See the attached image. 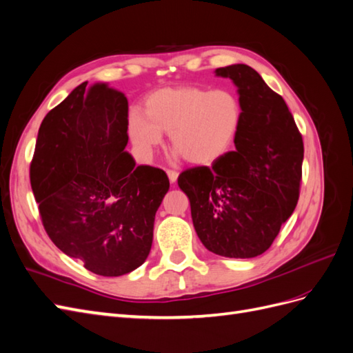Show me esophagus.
<instances>
[{"instance_id":"obj_1","label":"esophagus","mask_w":353,"mask_h":353,"mask_svg":"<svg viewBox=\"0 0 353 353\" xmlns=\"http://www.w3.org/2000/svg\"><path fill=\"white\" fill-rule=\"evenodd\" d=\"M166 174H168V178H169V181L170 183H176V179H178V172H175V170H170V169H168L166 170Z\"/></svg>"}]
</instances>
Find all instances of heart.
<instances>
[{"mask_svg":"<svg viewBox=\"0 0 353 353\" xmlns=\"http://www.w3.org/2000/svg\"><path fill=\"white\" fill-rule=\"evenodd\" d=\"M241 119V104L231 91L176 87L153 92L145 101V114L140 110L131 114L128 131L145 156L153 154L168 132L178 156L209 165L228 153Z\"/></svg>","mask_w":353,"mask_h":353,"instance_id":"heart-1","label":"heart"}]
</instances>
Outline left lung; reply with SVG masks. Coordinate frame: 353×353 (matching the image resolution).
Segmentation results:
<instances>
[{
	"label": "left lung",
	"mask_w": 353,
	"mask_h": 353,
	"mask_svg": "<svg viewBox=\"0 0 353 353\" xmlns=\"http://www.w3.org/2000/svg\"><path fill=\"white\" fill-rule=\"evenodd\" d=\"M237 87L243 119L236 152L178 176L200 241L212 253L248 259L271 248L292 216L302 178L303 141L281 95L248 65L215 70Z\"/></svg>",
	"instance_id": "obj_1"
}]
</instances>
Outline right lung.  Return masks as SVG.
<instances>
[{"mask_svg": "<svg viewBox=\"0 0 353 353\" xmlns=\"http://www.w3.org/2000/svg\"><path fill=\"white\" fill-rule=\"evenodd\" d=\"M87 83L42 121L30 185L51 241L88 271L119 276L150 253L169 179L159 168L135 166L125 152V94L108 83Z\"/></svg>", "mask_w": 353, "mask_h": 353, "instance_id": "right-lung-1", "label": "right lung"}]
</instances>
